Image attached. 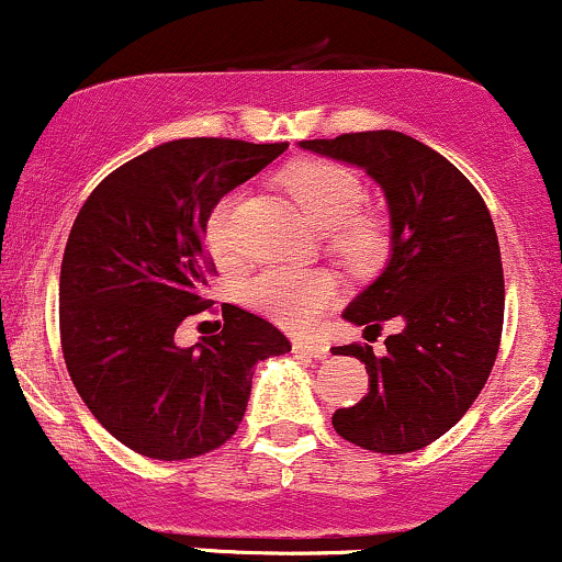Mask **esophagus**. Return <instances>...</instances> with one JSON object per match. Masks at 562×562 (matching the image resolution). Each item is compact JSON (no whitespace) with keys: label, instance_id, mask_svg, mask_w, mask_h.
Here are the masks:
<instances>
[{"label":"esophagus","instance_id":"34e87169","mask_svg":"<svg viewBox=\"0 0 562 562\" xmlns=\"http://www.w3.org/2000/svg\"><path fill=\"white\" fill-rule=\"evenodd\" d=\"M293 351L303 353V357H312V359H327V353H330V346L319 344V340H295Z\"/></svg>","mask_w":562,"mask_h":562}]
</instances>
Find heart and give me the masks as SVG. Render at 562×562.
<instances>
[{
  "label": "heart",
  "mask_w": 562,
  "mask_h": 562,
  "mask_svg": "<svg viewBox=\"0 0 562 562\" xmlns=\"http://www.w3.org/2000/svg\"><path fill=\"white\" fill-rule=\"evenodd\" d=\"M290 198L314 227L327 229V250L357 274L375 272L389 250V227L372 211H359L364 187L359 177L335 160L303 158L280 173ZM235 195L216 200L205 218V240L218 259L235 250L232 240ZM243 299L285 327H308L338 299V280L327 269L272 267L243 285Z\"/></svg>",
  "instance_id": "b5f03b06"
}]
</instances>
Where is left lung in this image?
Masks as SVG:
<instances>
[{"label": "left lung", "instance_id": "8db88e82", "mask_svg": "<svg viewBox=\"0 0 562 562\" xmlns=\"http://www.w3.org/2000/svg\"><path fill=\"white\" fill-rule=\"evenodd\" d=\"M306 150L362 166L391 211V261L344 317L367 330L396 319L383 357L372 346L333 348L364 362L370 391L335 409L333 428L357 447L406 454L460 423L486 385L505 319L496 229L470 179L402 132L306 139Z\"/></svg>", "mask_w": 562, "mask_h": 562}]
</instances>
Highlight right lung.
I'll list each match as a JSON object with an SVG mask.
<instances>
[{"label": "right lung", "mask_w": 562, "mask_h": 562, "mask_svg": "<svg viewBox=\"0 0 562 562\" xmlns=\"http://www.w3.org/2000/svg\"><path fill=\"white\" fill-rule=\"evenodd\" d=\"M288 142L173 139L108 173L81 205L60 267V344L76 391L113 438L192 460L235 436L254 364L290 351L272 322L222 303V333L173 344L211 306L205 218Z\"/></svg>", "instance_id": "obj_1"}]
</instances>
